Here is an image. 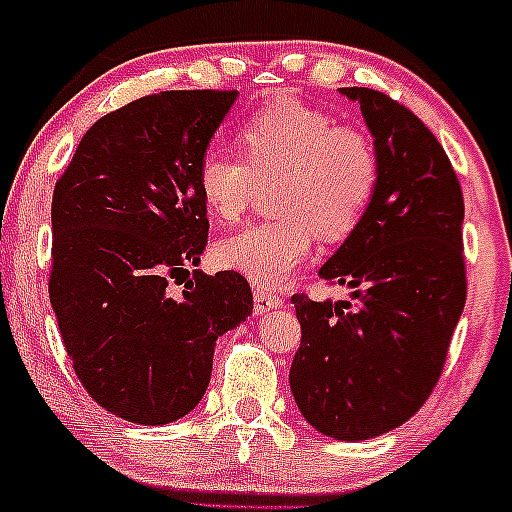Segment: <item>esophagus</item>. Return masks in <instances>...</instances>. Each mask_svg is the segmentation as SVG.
I'll list each match as a JSON object with an SVG mask.
<instances>
[{"instance_id": "34e87169", "label": "esophagus", "mask_w": 512, "mask_h": 512, "mask_svg": "<svg viewBox=\"0 0 512 512\" xmlns=\"http://www.w3.org/2000/svg\"><path fill=\"white\" fill-rule=\"evenodd\" d=\"M283 305V298L276 291H268V288H254V310L256 315L268 313V310Z\"/></svg>"}]
</instances>
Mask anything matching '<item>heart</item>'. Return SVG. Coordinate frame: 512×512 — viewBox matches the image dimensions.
I'll use <instances>...</instances> for the list:
<instances>
[{
    "label": "heart",
    "mask_w": 512,
    "mask_h": 512,
    "mask_svg": "<svg viewBox=\"0 0 512 512\" xmlns=\"http://www.w3.org/2000/svg\"><path fill=\"white\" fill-rule=\"evenodd\" d=\"M244 161L207 150L197 165V189L217 221L246 212L256 182L276 179L271 189L273 221L251 224L226 236L214 258L261 286H278L305 263L313 234L342 241L372 207L382 160L372 135L340 125L333 113L281 96L251 113L239 130Z\"/></svg>",
    "instance_id": "b5f03b06"
}]
</instances>
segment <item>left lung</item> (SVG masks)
<instances>
[{"instance_id":"1","label":"left lung","mask_w":512,"mask_h":512,"mask_svg":"<svg viewBox=\"0 0 512 512\" xmlns=\"http://www.w3.org/2000/svg\"><path fill=\"white\" fill-rule=\"evenodd\" d=\"M340 91L360 103L382 177L365 219L320 268L352 300L291 298L300 323L291 392L310 426L362 441L412 419L444 372L468 288L463 192L412 110L372 88Z\"/></svg>"}]
</instances>
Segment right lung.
Here are the masks:
<instances>
[{"instance_id":"obj_1","label":"right lung","mask_w":512,"mask_h":512,"mask_svg":"<svg viewBox=\"0 0 512 512\" xmlns=\"http://www.w3.org/2000/svg\"><path fill=\"white\" fill-rule=\"evenodd\" d=\"M236 91H162L103 115L51 202L49 298L76 377L145 426L192 412L217 337L254 310L241 273L189 271L207 246L197 165ZM185 283L174 298L169 283Z\"/></svg>"}]
</instances>
